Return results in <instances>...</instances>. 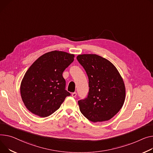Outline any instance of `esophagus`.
Listing matches in <instances>:
<instances>
[{
	"label": "esophagus",
	"mask_w": 153,
	"mask_h": 153,
	"mask_svg": "<svg viewBox=\"0 0 153 153\" xmlns=\"http://www.w3.org/2000/svg\"><path fill=\"white\" fill-rule=\"evenodd\" d=\"M76 95H77V94H76V92H74V93H73L72 94V97H76Z\"/></svg>",
	"instance_id": "obj_1"
}]
</instances>
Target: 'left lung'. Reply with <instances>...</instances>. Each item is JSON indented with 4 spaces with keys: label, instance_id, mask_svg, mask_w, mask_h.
Instances as JSON below:
<instances>
[{
    "label": "left lung",
    "instance_id": "obj_1",
    "mask_svg": "<svg viewBox=\"0 0 153 153\" xmlns=\"http://www.w3.org/2000/svg\"><path fill=\"white\" fill-rule=\"evenodd\" d=\"M77 59L88 77V97L78 101L81 113L93 123L111 119L124 103L126 87L123 77L113 63L99 55H79Z\"/></svg>",
    "mask_w": 153,
    "mask_h": 153
}]
</instances>
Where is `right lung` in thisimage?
Here are the masks:
<instances>
[{
    "label": "right lung",
    "mask_w": 153,
    "mask_h": 153,
    "mask_svg": "<svg viewBox=\"0 0 153 153\" xmlns=\"http://www.w3.org/2000/svg\"><path fill=\"white\" fill-rule=\"evenodd\" d=\"M74 55L52 51L39 57L27 70L20 85L23 102L29 111L41 117L58 109L66 97L65 69L74 61Z\"/></svg>",
    "instance_id": "1"
}]
</instances>
